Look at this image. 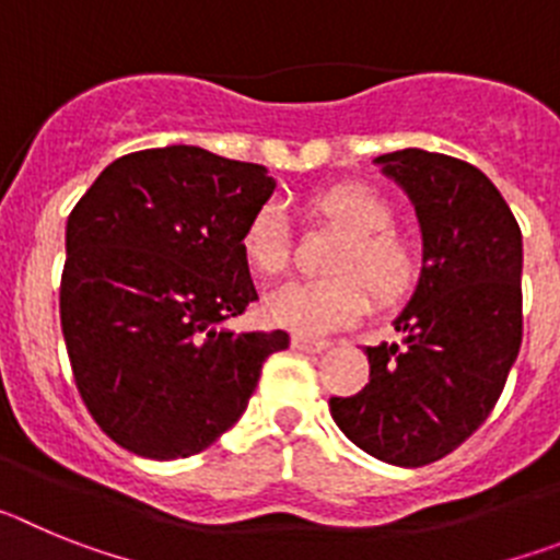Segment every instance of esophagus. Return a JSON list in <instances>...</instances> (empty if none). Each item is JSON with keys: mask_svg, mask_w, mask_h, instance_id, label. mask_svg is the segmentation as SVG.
<instances>
[{"mask_svg": "<svg viewBox=\"0 0 560 560\" xmlns=\"http://www.w3.org/2000/svg\"><path fill=\"white\" fill-rule=\"evenodd\" d=\"M291 348L300 350V353H323L328 348V341L323 339H308V336H291Z\"/></svg>", "mask_w": 560, "mask_h": 560, "instance_id": "34e87169", "label": "esophagus"}]
</instances>
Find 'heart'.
<instances>
[{
    "instance_id": "heart-1",
    "label": "heart",
    "mask_w": 560,
    "mask_h": 560,
    "mask_svg": "<svg viewBox=\"0 0 560 560\" xmlns=\"http://www.w3.org/2000/svg\"><path fill=\"white\" fill-rule=\"evenodd\" d=\"M311 212L345 232L325 280H294L269 294V323L300 336H325L355 323L368 311V288L378 303H395L418 277V252L393 230V210L368 185H334L311 199ZM244 255L255 271L275 277L289 264V226L283 210L264 205L244 230Z\"/></svg>"
}]
</instances>
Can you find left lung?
Returning a JSON list of instances; mask_svg holds the SVG:
<instances>
[{"label":"left lung","instance_id":"obj_1","mask_svg":"<svg viewBox=\"0 0 560 560\" xmlns=\"http://www.w3.org/2000/svg\"><path fill=\"white\" fill-rule=\"evenodd\" d=\"M407 192L420 277L395 316L400 345L368 348L370 384L330 398L336 427L375 459L418 468L471 438L522 348V230L479 167L420 148L375 156Z\"/></svg>","mask_w":560,"mask_h":560}]
</instances>
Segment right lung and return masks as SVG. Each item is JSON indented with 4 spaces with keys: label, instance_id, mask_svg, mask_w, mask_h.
<instances>
[{
    "label": "right lung",
    "instance_id": "right-lung-1",
    "mask_svg": "<svg viewBox=\"0 0 560 560\" xmlns=\"http://www.w3.org/2000/svg\"><path fill=\"white\" fill-rule=\"evenodd\" d=\"M275 192L264 165L196 145L114 160L67 219L61 330L78 393L128 452H205L244 415L285 330L226 328L255 303L244 230Z\"/></svg>",
    "mask_w": 560,
    "mask_h": 560
}]
</instances>
